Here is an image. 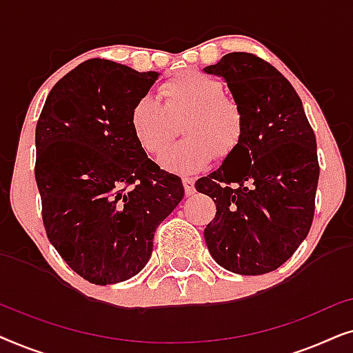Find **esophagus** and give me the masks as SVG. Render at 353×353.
<instances>
[{"label": "esophagus", "mask_w": 353, "mask_h": 353, "mask_svg": "<svg viewBox=\"0 0 353 353\" xmlns=\"http://www.w3.org/2000/svg\"><path fill=\"white\" fill-rule=\"evenodd\" d=\"M183 186H185V192H186V196H191V194H194V192H196L194 180H192V178H190V176H185V178H183Z\"/></svg>", "instance_id": "1"}]
</instances>
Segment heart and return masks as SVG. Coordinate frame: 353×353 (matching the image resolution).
<instances>
[{
    "label": "heart",
    "instance_id": "b5f03b06",
    "mask_svg": "<svg viewBox=\"0 0 353 353\" xmlns=\"http://www.w3.org/2000/svg\"><path fill=\"white\" fill-rule=\"evenodd\" d=\"M162 103L141 96L130 110V128L137 143L151 156H159L178 134L181 143L161 157V165L178 173L204 168L215 154L230 157L244 134V112L215 77L197 70L181 72L159 86Z\"/></svg>",
    "mask_w": 353,
    "mask_h": 353
}]
</instances>
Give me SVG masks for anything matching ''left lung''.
<instances>
[{
    "label": "left lung",
    "instance_id": "1",
    "mask_svg": "<svg viewBox=\"0 0 353 353\" xmlns=\"http://www.w3.org/2000/svg\"><path fill=\"white\" fill-rule=\"evenodd\" d=\"M204 72L223 77L244 112L239 148L196 181L216 205L205 244L230 272H273L310 231L320 176L315 133L296 90L267 61L230 52Z\"/></svg>",
    "mask_w": 353,
    "mask_h": 353
}]
</instances>
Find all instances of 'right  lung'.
Listing matches in <instances>:
<instances>
[{
    "instance_id": "1",
    "label": "right lung",
    "mask_w": 353,
    "mask_h": 353,
    "mask_svg": "<svg viewBox=\"0 0 353 353\" xmlns=\"http://www.w3.org/2000/svg\"><path fill=\"white\" fill-rule=\"evenodd\" d=\"M157 72L90 59L62 77L37 123L35 180L46 236L86 281L141 272L154 231L180 204L181 178L146 156L130 128Z\"/></svg>"
}]
</instances>
